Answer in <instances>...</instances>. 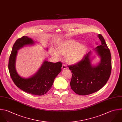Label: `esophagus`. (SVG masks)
I'll list each match as a JSON object with an SVG mask.
<instances>
[{
    "label": "esophagus",
    "instance_id": "1",
    "mask_svg": "<svg viewBox=\"0 0 122 122\" xmlns=\"http://www.w3.org/2000/svg\"><path fill=\"white\" fill-rule=\"evenodd\" d=\"M67 69V66L65 65H63L62 66V70H65Z\"/></svg>",
    "mask_w": 122,
    "mask_h": 122
}]
</instances>
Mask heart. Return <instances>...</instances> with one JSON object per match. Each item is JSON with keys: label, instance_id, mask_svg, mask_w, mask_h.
<instances>
[{"label": "heart", "instance_id": "1", "mask_svg": "<svg viewBox=\"0 0 122 122\" xmlns=\"http://www.w3.org/2000/svg\"><path fill=\"white\" fill-rule=\"evenodd\" d=\"M55 50L51 51V55L56 57H59V54L66 56V62L69 65H75L80 62L85 57L87 47L85 44H80L73 39L64 40L60 42Z\"/></svg>", "mask_w": 122, "mask_h": 122}]
</instances>
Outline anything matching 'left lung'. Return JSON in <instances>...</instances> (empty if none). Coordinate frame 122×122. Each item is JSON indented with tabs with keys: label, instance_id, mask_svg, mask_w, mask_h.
I'll use <instances>...</instances> for the list:
<instances>
[{
	"label": "left lung",
	"instance_id": "obj_1",
	"mask_svg": "<svg viewBox=\"0 0 122 122\" xmlns=\"http://www.w3.org/2000/svg\"><path fill=\"white\" fill-rule=\"evenodd\" d=\"M97 36L101 44L94 50L100 58L99 63L96 65L92 64L96 57L90 51L80 62L69 66L72 72L71 88L79 95L86 96L98 91L107 84L111 74L112 63L110 50L103 36L98 34Z\"/></svg>",
	"mask_w": 122,
	"mask_h": 122
}]
</instances>
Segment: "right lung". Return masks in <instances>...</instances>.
<instances>
[{
  "label": "right lung",
  "instance_id": "right-lung-1",
  "mask_svg": "<svg viewBox=\"0 0 122 122\" xmlns=\"http://www.w3.org/2000/svg\"><path fill=\"white\" fill-rule=\"evenodd\" d=\"M36 42L27 36L16 40L9 56L8 69L10 76L17 87L31 95L42 96L52 87L54 79L61 71V62L52 63L44 60L38 71L27 78L21 76L15 68V60L18 50L27 46L34 45ZM47 50L48 48H46Z\"/></svg>",
  "mask_w": 122,
  "mask_h": 122
}]
</instances>
